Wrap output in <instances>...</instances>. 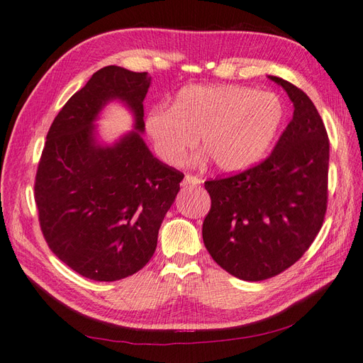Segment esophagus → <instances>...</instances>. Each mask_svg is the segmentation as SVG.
<instances>
[{"mask_svg":"<svg viewBox=\"0 0 363 363\" xmlns=\"http://www.w3.org/2000/svg\"><path fill=\"white\" fill-rule=\"evenodd\" d=\"M201 183V180L196 177V175H192V174H186V177L183 179V186H196V184H200Z\"/></svg>","mask_w":363,"mask_h":363,"instance_id":"obj_1","label":"esophagus"}]
</instances>
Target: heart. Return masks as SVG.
Returning a JSON list of instances; mask_svg holds the SVG:
<instances>
[{
	"label": "heart",
	"mask_w": 363,
	"mask_h": 363,
	"mask_svg": "<svg viewBox=\"0 0 363 363\" xmlns=\"http://www.w3.org/2000/svg\"><path fill=\"white\" fill-rule=\"evenodd\" d=\"M281 119L283 104L276 94L233 84H195L175 95L171 108H150L145 128L167 163H182L200 136L215 167L238 171L265 155Z\"/></svg>",
	"instance_id": "1"
}]
</instances>
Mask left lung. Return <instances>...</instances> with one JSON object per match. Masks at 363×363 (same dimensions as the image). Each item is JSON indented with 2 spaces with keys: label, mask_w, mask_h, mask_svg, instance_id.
<instances>
[{
  "label": "left lung",
  "mask_w": 363,
  "mask_h": 363,
  "mask_svg": "<svg viewBox=\"0 0 363 363\" xmlns=\"http://www.w3.org/2000/svg\"><path fill=\"white\" fill-rule=\"evenodd\" d=\"M288 92L294 116L271 155L242 172L204 182L211 211L203 240L232 276L260 281L286 271L309 250L328 199L327 130L300 87L269 77Z\"/></svg>",
  "instance_id": "obj_1"
}]
</instances>
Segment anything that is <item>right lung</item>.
Returning <instances> with one entry per match:
<instances>
[{
  "label": "right lung",
  "instance_id": "1",
  "mask_svg": "<svg viewBox=\"0 0 363 363\" xmlns=\"http://www.w3.org/2000/svg\"><path fill=\"white\" fill-rule=\"evenodd\" d=\"M151 77L104 67L54 118L35 179L39 225L50 250L80 276L115 281L144 268L183 172L151 155L144 98ZM113 97L137 116V132L115 147L96 146L93 119Z\"/></svg>",
  "mask_w": 363,
  "mask_h": 363
}]
</instances>
